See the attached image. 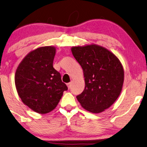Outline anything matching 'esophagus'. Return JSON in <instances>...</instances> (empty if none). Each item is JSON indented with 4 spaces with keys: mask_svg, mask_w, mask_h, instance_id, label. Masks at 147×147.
I'll return each mask as SVG.
<instances>
[{
    "mask_svg": "<svg viewBox=\"0 0 147 147\" xmlns=\"http://www.w3.org/2000/svg\"><path fill=\"white\" fill-rule=\"evenodd\" d=\"M67 86H68V89H70V86H71V83H67Z\"/></svg>",
    "mask_w": 147,
    "mask_h": 147,
    "instance_id": "1",
    "label": "esophagus"
}]
</instances>
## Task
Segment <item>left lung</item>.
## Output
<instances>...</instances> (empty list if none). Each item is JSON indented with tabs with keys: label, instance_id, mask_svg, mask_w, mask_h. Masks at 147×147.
I'll return each mask as SVG.
<instances>
[{
	"label": "left lung",
	"instance_id": "8db88e82",
	"mask_svg": "<svg viewBox=\"0 0 147 147\" xmlns=\"http://www.w3.org/2000/svg\"><path fill=\"white\" fill-rule=\"evenodd\" d=\"M71 51L85 77V89L77 96L78 101L90 112H102L115 102L122 91V64L106 48L95 44L72 47Z\"/></svg>",
	"mask_w": 147,
	"mask_h": 147
}]
</instances>
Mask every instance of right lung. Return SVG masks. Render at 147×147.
<instances>
[{
    "mask_svg": "<svg viewBox=\"0 0 147 147\" xmlns=\"http://www.w3.org/2000/svg\"><path fill=\"white\" fill-rule=\"evenodd\" d=\"M56 48H37L25 56L17 68L15 82L23 103L32 110L46 113L57 106L64 91L60 72L53 67Z\"/></svg>",
    "mask_w": 147,
    "mask_h": 147,
    "instance_id": "1",
    "label": "right lung"
}]
</instances>
